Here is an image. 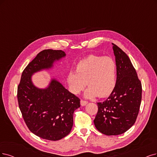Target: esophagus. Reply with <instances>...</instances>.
I'll list each match as a JSON object with an SVG mask.
<instances>
[{
    "label": "esophagus",
    "instance_id": "1",
    "mask_svg": "<svg viewBox=\"0 0 157 157\" xmlns=\"http://www.w3.org/2000/svg\"><path fill=\"white\" fill-rule=\"evenodd\" d=\"M80 103H81V105H82V106H85V105H86V104L88 103V101H85V100H81Z\"/></svg>",
    "mask_w": 157,
    "mask_h": 157
}]
</instances>
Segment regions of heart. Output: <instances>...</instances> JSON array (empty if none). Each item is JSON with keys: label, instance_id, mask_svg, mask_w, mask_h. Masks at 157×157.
Instances as JSON below:
<instances>
[{"label": "heart", "instance_id": "obj_1", "mask_svg": "<svg viewBox=\"0 0 157 157\" xmlns=\"http://www.w3.org/2000/svg\"><path fill=\"white\" fill-rule=\"evenodd\" d=\"M117 78V65L110 57L90 55L80 61L75 72H70L67 82L70 90L74 94H79L86 85V98L98 95L100 98L109 96L115 89Z\"/></svg>", "mask_w": 157, "mask_h": 157}]
</instances>
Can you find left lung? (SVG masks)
<instances>
[{"label": "left lung", "mask_w": 157, "mask_h": 157, "mask_svg": "<svg viewBox=\"0 0 157 157\" xmlns=\"http://www.w3.org/2000/svg\"><path fill=\"white\" fill-rule=\"evenodd\" d=\"M113 44L117 65V85L107 99L98 102L94 120L96 128L103 134L118 135L135 123L142 100V83L136 70L125 52Z\"/></svg>", "instance_id": "1"}]
</instances>
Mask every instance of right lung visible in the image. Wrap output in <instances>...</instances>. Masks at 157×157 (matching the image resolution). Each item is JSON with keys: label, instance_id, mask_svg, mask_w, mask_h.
<instances>
[{"label": "right lung", "instance_id": "obj_1", "mask_svg": "<svg viewBox=\"0 0 157 157\" xmlns=\"http://www.w3.org/2000/svg\"><path fill=\"white\" fill-rule=\"evenodd\" d=\"M66 56L61 50H44L23 71L17 87V99L23 119L34 135L56 141L68 135L73 125V114L80 100L55 79L46 89H39L32 75L53 67L54 61Z\"/></svg>", "mask_w": 157, "mask_h": 157}]
</instances>
